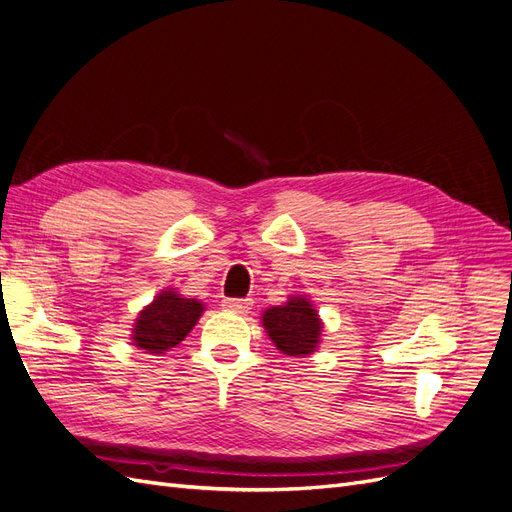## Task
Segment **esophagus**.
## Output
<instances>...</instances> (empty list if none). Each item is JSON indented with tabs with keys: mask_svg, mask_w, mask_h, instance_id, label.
Wrapping results in <instances>:
<instances>
[{
	"mask_svg": "<svg viewBox=\"0 0 512 512\" xmlns=\"http://www.w3.org/2000/svg\"><path fill=\"white\" fill-rule=\"evenodd\" d=\"M224 307L232 314H247L252 309V301L250 299H226Z\"/></svg>",
	"mask_w": 512,
	"mask_h": 512,
	"instance_id": "34e87169",
	"label": "esophagus"
}]
</instances>
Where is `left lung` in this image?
<instances>
[{
  "label": "left lung",
  "instance_id": "1",
  "mask_svg": "<svg viewBox=\"0 0 512 512\" xmlns=\"http://www.w3.org/2000/svg\"><path fill=\"white\" fill-rule=\"evenodd\" d=\"M262 327L275 348L288 356L312 354L322 335V320L312 301L301 297H290L284 305L269 307L262 314Z\"/></svg>",
  "mask_w": 512,
  "mask_h": 512
}]
</instances>
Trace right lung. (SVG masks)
Here are the masks:
<instances>
[{
    "instance_id": "obj_1",
    "label": "right lung",
    "mask_w": 512,
    "mask_h": 512,
    "mask_svg": "<svg viewBox=\"0 0 512 512\" xmlns=\"http://www.w3.org/2000/svg\"><path fill=\"white\" fill-rule=\"evenodd\" d=\"M203 312L205 305L198 299H185L175 288H166L138 314L132 342L147 354H164L183 342Z\"/></svg>"
}]
</instances>
